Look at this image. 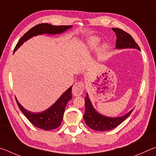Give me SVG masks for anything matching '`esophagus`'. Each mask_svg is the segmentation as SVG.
<instances>
[{"mask_svg":"<svg viewBox=\"0 0 156 156\" xmlns=\"http://www.w3.org/2000/svg\"><path fill=\"white\" fill-rule=\"evenodd\" d=\"M84 90V84L82 82H76L73 87V94L75 96H80Z\"/></svg>","mask_w":156,"mask_h":156,"instance_id":"obj_1","label":"esophagus"}]
</instances>
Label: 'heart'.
<instances>
[{"label": "heart", "instance_id": "heart-1", "mask_svg": "<svg viewBox=\"0 0 156 156\" xmlns=\"http://www.w3.org/2000/svg\"><path fill=\"white\" fill-rule=\"evenodd\" d=\"M100 40L97 37H92L88 40V47L90 48V50L94 51L97 48V45L99 44ZM108 51V46L105 44L101 45L98 50V54L100 57H103L105 55L106 52Z\"/></svg>", "mask_w": 156, "mask_h": 156}]
</instances>
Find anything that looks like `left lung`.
<instances>
[{"instance_id":"1","label":"left lung","mask_w":156,"mask_h":156,"mask_svg":"<svg viewBox=\"0 0 156 156\" xmlns=\"http://www.w3.org/2000/svg\"><path fill=\"white\" fill-rule=\"evenodd\" d=\"M112 30L115 32L117 37L116 48L122 49L131 48H136L138 51H140L137 43L129 34L121 29L112 28ZM85 108L83 119L86 124L92 129L99 131V132H106L116 127L122 123L133 110V109H132L124 116L115 117V118L104 116L98 112L94 108L90 99H89L88 93L86 94V97H85Z\"/></svg>"}]
</instances>
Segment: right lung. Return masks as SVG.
<instances>
[{
	"mask_svg": "<svg viewBox=\"0 0 156 156\" xmlns=\"http://www.w3.org/2000/svg\"><path fill=\"white\" fill-rule=\"evenodd\" d=\"M72 27V25L55 26L48 23L37 24L29 30L19 40L13 51L15 52L24 42L29 40L32 37L42 34H60ZM72 87L73 86H70L67 90H66L61 95V97L57 100V101L53 103V105H51L47 110L41 112H31L24 108L23 106H22L20 103L18 102L16 98V100L22 112L35 127L44 130L55 129L61 125L66 106L68 102L72 99Z\"/></svg>",
	"mask_w": 156,
	"mask_h": 156,
	"instance_id": "obj_1",
	"label": "right lung"
}]
</instances>
